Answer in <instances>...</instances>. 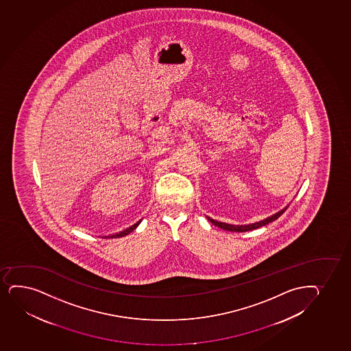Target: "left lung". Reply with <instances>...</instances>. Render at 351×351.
I'll use <instances>...</instances> for the list:
<instances>
[{"label":"left lung","instance_id":"left-lung-1","mask_svg":"<svg viewBox=\"0 0 351 351\" xmlns=\"http://www.w3.org/2000/svg\"><path fill=\"white\" fill-rule=\"evenodd\" d=\"M285 210H280L278 213L274 214V215H271L269 218L265 219V220H262V221L255 222V223H250V225H245V226H234L230 225V223H225V222H219L217 220H213V219L207 218L210 220L212 223H214L215 226H218L220 228L225 230H230V232H248V230H256V228H260L262 226L268 225L269 222L274 221L278 217H281L283 213H285Z\"/></svg>","mask_w":351,"mask_h":351}]
</instances>
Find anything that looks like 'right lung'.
Instances as JSON below:
<instances>
[{
    "label": "right lung",
    "instance_id": "1",
    "mask_svg": "<svg viewBox=\"0 0 351 351\" xmlns=\"http://www.w3.org/2000/svg\"><path fill=\"white\" fill-rule=\"evenodd\" d=\"M141 223V221H138L137 223H134V225L131 226V227H129L128 230H123V232H121V233L114 234V235H109V237H103V238H121V237H125V235H128V234L131 233L132 230H136L137 228V226Z\"/></svg>",
    "mask_w": 351,
    "mask_h": 351
}]
</instances>
